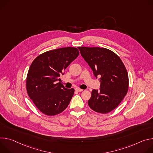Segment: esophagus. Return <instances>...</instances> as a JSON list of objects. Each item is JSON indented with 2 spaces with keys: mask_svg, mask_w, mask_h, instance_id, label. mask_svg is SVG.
Masks as SVG:
<instances>
[{
  "mask_svg": "<svg viewBox=\"0 0 153 153\" xmlns=\"http://www.w3.org/2000/svg\"><path fill=\"white\" fill-rule=\"evenodd\" d=\"M75 91H76V92H82V91H83L82 89H79V88H76V89H75Z\"/></svg>",
  "mask_w": 153,
  "mask_h": 153,
  "instance_id": "34e87169",
  "label": "esophagus"
}]
</instances>
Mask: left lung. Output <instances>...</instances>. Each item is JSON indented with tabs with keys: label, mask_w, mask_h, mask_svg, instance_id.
Segmentation results:
<instances>
[{
	"label": "left lung",
	"mask_w": 153,
	"mask_h": 153,
	"mask_svg": "<svg viewBox=\"0 0 153 153\" xmlns=\"http://www.w3.org/2000/svg\"><path fill=\"white\" fill-rule=\"evenodd\" d=\"M78 49L94 76L100 78V89L92 91L88 105L97 112H110L121 103L128 90L125 66L119 57L107 48L80 47Z\"/></svg>",
	"instance_id": "1"
}]
</instances>
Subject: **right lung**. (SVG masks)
I'll list each match as a JSON object with an SVG mask.
<instances>
[{"instance_id":"1","label":"right lung","mask_w":153,"mask_h":153,"mask_svg":"<svg viewBox=\"0 0 153 153\" xmlns=\"http://www.w3.org/2000/svg\"><path fill=\"white\" fill-rule=\"evenodd\" d=\"M79 53L75 47L60 48L43 53L31 63L27 77V93L44 114H60L69 105L74 89L65 88L59 76Z\"/></svg>"}]
</instances>
